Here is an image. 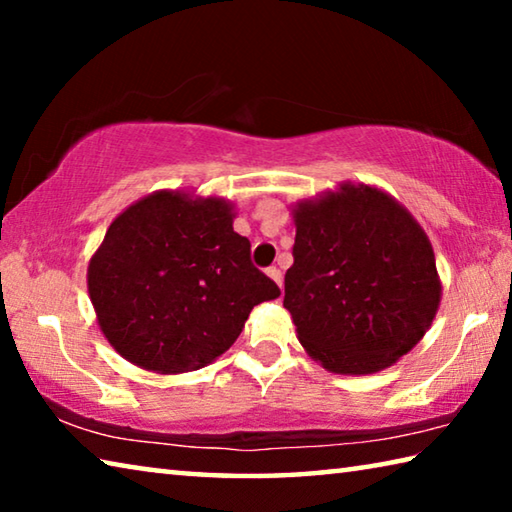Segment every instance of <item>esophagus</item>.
Here are the masks:
<instances>
[{
	"label": "esophagus",
	"instance_id": "obj_1",
	"mask_svg": "<svg viewBox=\"0 0 512 512\" xmlns=\"http://www.w3.org/2000/svg\"><path fill=\"white\" fill-rule=\"evenodd\" d=\"M266 275L271 277V280L277 284V287H282V271H280V268L271 266V268H268V271H266Z\"/></svg>",
	"mask_w": 512,
	"mask_h": 512
}]
</instances>
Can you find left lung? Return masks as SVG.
Here are the masks:
<instances>
[{"instance_id": "left-lung-1", "label": "left lung", "mask_w": 512, "mask_h": 512, "mask_svg": "<svg viewBox=\"0 0 512 512\" xmlns=\"http://www.w3.org/2000/svg\"><path fill=\"white\" fill-rule=\"evenodd\" d=\"M291 214L284 307L302 348L336 375L393 366L427 334L443 296L427 232L384 189L350 180Z\"/></svg>"}]
</instances>
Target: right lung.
<instances>
[{"label": "right lung", "instance_id": "add662e5", "mask_svg": "<svg viewBox=\"0 0 512 512\" xmlns=\"http://www.w3.org/2000/svg\"><path fill=\"white\" fill-rule=\"evenodd\" d=\"M235 203L160 189L128 205L94 250L88 293L99 329L133 366L180 375L237 341L255 305L280 296L232 228Z\"/></svg>", "mask_w": 512, "mask_h": 512}]
</instances>
